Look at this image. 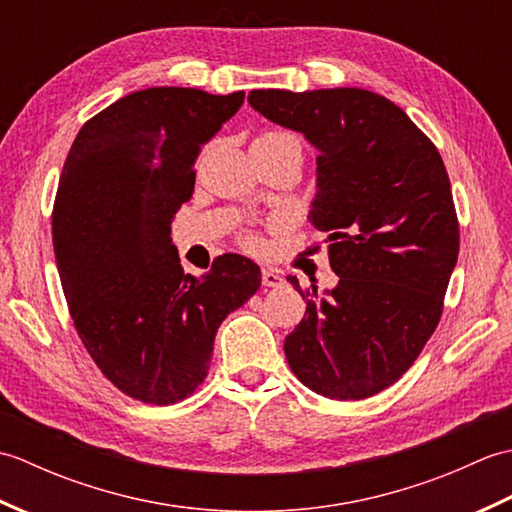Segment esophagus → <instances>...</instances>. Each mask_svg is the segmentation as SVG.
Here are the masks:
<instances>
[{
	"label": "esophagus",
	"instance_id": "1",
	"mask_svg": "<svg viewBox=\"0 0 512 512\" xmlns=\"http://www.w3.org/2000/svg\"><path fill=\"white\" fill-rule=\"evenodd\" d=\"M262 284H264L266 288H279V286H284V277H281V275L277 273V270H273V268H264Z\"/></svg>",
	"mask_w": 512,
	"mask_h": 512
}]
</instances>
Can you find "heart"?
<instances>
[{"label": "heart", "mask_w": 512, "mask_h": 512, "mask_svg": "<svg viewBox=\"0 0 512 512\" xmlns=\"http://www.w3.org/2000/svg\"><path fill=\"white\" fill-rule=\"evenodd\" d=\"M255 143L259 145H268V147H279V145H290V147H297L301 151V143L299 138L295 134L290 132H281V129H270V132H264L262 136H259ZM244 244L250 246V248H259V239L257 237H246Z\"/></svg>", "instance_id": "heart-1"}]
</instances>
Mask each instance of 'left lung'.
Listing matches in <instances>:
<instances>
[{
  "label": "left lung",
  "mask_w": 512,
  "mask_h": 512,
  "mask_svg": "<svg viewBox=\"0 0 512 512\" xmlns=\"http://www.w3.org/2000/svg\"><path fill=\"white\" fill-rule=\"evenodd\" d=\"M268 121L317 147L310 222L328 233L339 286L301 290L306 317L286 336L303 385L363 400L394 385L436 332L460 253L449 173L398 105L358 88L253 90Z\"/></svg>",
  "instance_id": "obj_1"
}]
</instances>
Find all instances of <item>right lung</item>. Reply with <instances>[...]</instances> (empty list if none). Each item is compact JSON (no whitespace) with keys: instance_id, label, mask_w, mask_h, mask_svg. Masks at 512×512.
<instances>
[{"instance_id":"right-lung-1","label":"right lung","mask_w":512,"mask_h":512,"mask_svg":"<svg viewBox=\"0 0 512 512\" xmlns=\"http://www.w3.org/2000/svg\"><path fill=\"white\" fill-rule=\"evenodd\" d=\"M242 103L244 92H132L92 116L65 158L52 244L70 317L103 376L147 405L204 383L217 328L262 286L259 266L233 253L184 275L169 237L202 147Z\"/></svg>"}]
</instances>
